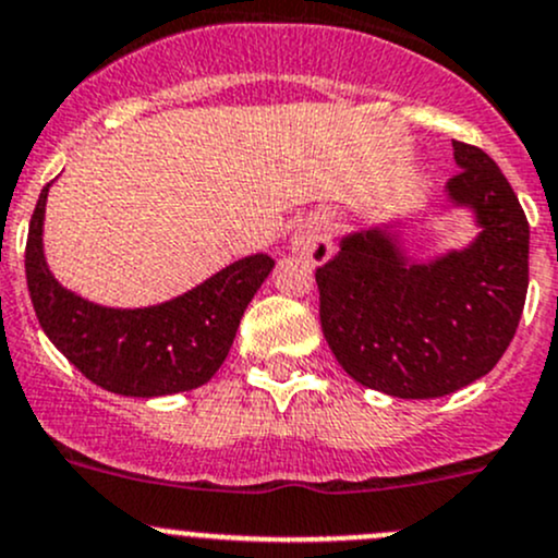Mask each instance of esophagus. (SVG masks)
I'll list each match as a JSON object with an SVG mask.
<instances>
[{
    "instance_id": "1",
    "label": "esophagus",
    "mask_w": 558,
    "mask_h": 558,
    "mask_svg": "<svg viewBox=\"0 0 558 558\" xmlns=\"http://www.w3.org/2000/svg\"><path fill=\"white\" fill-rule=\"evenodd\" d=\"M292 252L301 257H306L312 266H322V263L330 260L332 255V241L327 228L322 222H306L295 231L292 236Z\"/></svg>"
}]
</instances>
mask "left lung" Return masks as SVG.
<instances>
[{"label":"left lung","mask_w":558,"mask_h":558,"mask_svg":"<svg viewBox=\"0 0 558 558\" xmlns=\"http://www.w3.org/2000/svg\"><path fill=\"white\" fill-rule=\"evenodd\" d=\"M453 206L475 215L478 236L435 260H413L392 222L341 239L317 268L319 322L343 371L403 400L457 392L510 347L530 287V222L499 166L453 142Z\"/></svg>","instance_id":"obj_1"}]
</instances>
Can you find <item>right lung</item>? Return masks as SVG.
I'll use <instances>...</instances> for the list:
<instances>
[{
    "instance_id": "add662e5",
    "label": "right lung",
    "mask_w": 558,
    "mask_h": 558,
    "mask_svg": "<svg viewBox=\"0 0 558 558\" xmlns=\"http://www.w3.org/2000/svg\"><path fill=\"white\" fill-rule=\"evenodd\" d=\"M50 185L34 206L26 284L53 347L101 389L160 398L201 387L226 363L246 306L271 274V255L241 257L193 290L145 308H112L66 290L45 260L43 226Z\"/></svg>"
}]
</instances>
